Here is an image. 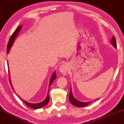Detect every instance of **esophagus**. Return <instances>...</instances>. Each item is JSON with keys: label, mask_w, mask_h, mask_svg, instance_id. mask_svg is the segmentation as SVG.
<instances>
[{"label": "esophagus", "mask_w": 124, "mask_h": 124, "mask_svg": "<svg viewBox=\"0 0 124 124\" xmlns=\"http://www.w3.org/2000/svg\"><path fill=\"white\" fill-rule=\"evenodd\" d=\"M68 70H69V66L68 64L66 63L63 64V65H61L59 68V72H60L61 74H63V75H65V74L67 73V72H68Z\"/></svg>", "instance_id": "34e87169"}]
</instances>
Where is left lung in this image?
Wrapping results in <instances>:
<instances>
[{
  "instance_id": "obj_1",
  "label": "left lung",
  "mask_w": 124,
  "mask_h": 124,
  "mask_svg": "<svg viewBox=\"0 0 124 124\" xmlns=\"http://www.w3.org/2000/svg\"><path fill=\"white\" fill-rule=\"evenodd\" d=\"M111 43L115 48H117V43H116V39H115L114 36H113L112 39H111ZM69 99V102H70L73 105L75 106H77V107H80L86 106L89 105V104L92 102V101L91 102H80V101H78V100H77L76 98H74L72 92H71V87H70V90Z\"/></svg>"
}]
</instances>
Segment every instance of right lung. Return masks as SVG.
<instances>
[{
    "label": "right lung",
    "mask_w": 124,
    "mask_h": 124,
    "mask_svg": "<svg viewBox=\"0 0 124 124\" xmlns=\"http://www.w3.org/2000/svg\"><path fill=\"white\" fill-rule=\"evenodd\" d=\"M21 28H22V25H20V26H18V27L17 28V29L14 31V32L13 33V35H11V38H10V39L9 41H8V45H7V54L9 53L10 49H11L12 46H13V44H14L15 40H16V38H17L18 35L19 31H20ZM7 65H8V69H9V68H8V62H7ZM8 72H9V69H8ZM56 78V74L55 71H54L53 74H52L51 77V78L50 80V83H49L48 88H50V86H51V85L52 84L53 81L54 80H55ZM9 81H10V85H11V86L12 87V88L14 89V88H13V85H12V84H11V78H10V73H9ZM48 92H49V89H48ZM21 100L25 103V104H26V105L27 106L31 107V108H35V109H38V108H41V107H44V106L47 105L48 103V102H49V101H50V98H49V95H48V93L47 95V96H46V99H44L43 102H41L40 103H29V102H26V101H24V100H23L22 99H21Z\"/></svg>",
    "instance_id": "add662e5"
}]
</instances>
